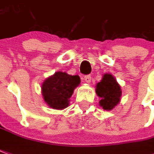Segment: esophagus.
Returning a JSON list of instances; mask_svg holds the SVG:
<instances>
[{
    "label": "esophagus",
    "instance_id": "esophagus-1",
    "mask_svg": "<svg viewBox=\"0 0 154 154\" xmlns=\"http://www.w3.org/2000/svg\"><path fill=\"white\" fill-rule=\"evenodd\" d=\"M84 80H85V82H86V83H91V77L90 76V75H87V76H85V77H84Z\"/></svg>",
    "mask_w": 154,
    "mask_h": 154
}]
</instances>
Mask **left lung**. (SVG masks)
Masks as SVG:
<instances>
[{
  "mask_svg": "<svg viewBox=\"0 0 154 154\" xmlns=\"http://www.w3.org/2000/svg\"><path fill=\"white\" fill-rule=\"evenodd\" d=\"M95 93L100 98V107L109 111L114 109L120 102L122 89L112 74L105 73L100 82L96 84Z\"/></svg>",
  "mask_w": 154,
  "mask_h": 154,
  "instance_id": "left-lung-1",
  "label": "left lung"
}]
</instances>
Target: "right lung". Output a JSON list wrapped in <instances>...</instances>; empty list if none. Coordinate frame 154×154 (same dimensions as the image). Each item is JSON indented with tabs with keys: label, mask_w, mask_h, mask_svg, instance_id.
Instances as JSON below:
<instances>
[{
	"label": "right lung",
	"mask_w": 154,
	"mask_h": 154,
	"mask_svg": "<svg viewBox=\"0 0 154 154\" xmlns=\"http://www.w3.org/2000/svg\"><path fill=\"white\" fill-rule=\"evenodd\" d=\"M78 75H69L65 72H56L42 84V94L51 109L61 110L69 106L74 90L80 85Z\"/></svg>",
	"instance_id": "obj_1"
}]
</instances>
